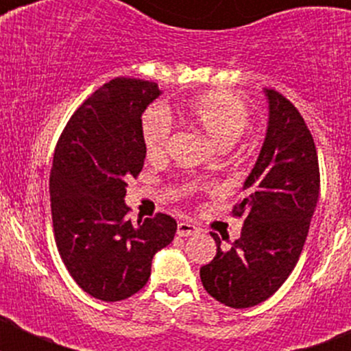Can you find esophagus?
<instances>
[{
	"label": "esophagus",
	"instance_id": "34e87169",
	"mask_svg": "<svg viewBox=\"0 0 351 351\" xmlns=\"http://www.w3.org/2000/svg\"><path fill=\"white\" fill-rule=\"evenodd\" d=\"M195 232H197V226L191 225V223H188V221L178 223V235H181V237H188V235H193Z\"/></svg>",
	"mask_w": 351,
	"mask_h": 351
}]
</instances>
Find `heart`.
<instances>
[{
    "instance_id": "heart-1",
    "label": "heart",
    "mask_w": 351,
    "mask_h": 351,
    "mask_svg": "<svg viewBox=\"0 0 351 351\" xmlns=\"http://www.w3.org/2000/svg\"><path fill=\"white\" fill-rule=\"evenodd\" d=\"M184 114L191 125L202 130L221 149H228L250 128V108L243 98L230 91H210L197 96L184 105ZM172 117L161 105L145 108L141 121V137L149 160H161L167 154ZM193 184H186V191Z\"/></svg>"
}]
</instances>
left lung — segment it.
I'll return each instance as SVG.
<instances>
[{
	"mask_svg": "<svg viewBox=\"0 0 351 351\" xmlns=\"http://www.w3.org/2000/svg\"><path fill=\"white\" fill-rule=\"evenodd\" d=\"M269 126L246 197L232 214L243 218L241 237L200 269L209 295L235 309L267 300L287 281L302 253L318 202L320 167L315 141L300 112L276 89H265ZM225 239V237H223Z\"/></svg>",
	"mask_w": 351,
	"mask_h": 351,
	"instance_id": "left-lung-1",
	"label": "left lung"
}]
</instances>
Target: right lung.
<instances>
[{
	"instance_id": "obj_1",
	"label": "right lung",
	"mask_w": 351,
	"mask_h": 351,
	"mask_svg": "<svg viewBox=\"0 0 351 351\" xmlns=\"http://www.w3.org/2000/svg\"><path fill=\"white\" fill-rule=\"evenodd\" d=\"M158 96L151 80L112 79L77 108L56 145L49 181L56 246L75 283L105 302L137 293L154 253L178 230L163 213L133 223L125 204L126 181L144 167L142 112Z\"/></svg>"
}]
</instances>
